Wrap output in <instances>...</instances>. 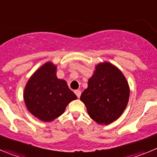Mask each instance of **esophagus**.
I'll list each match as a JSON object with an SVG mask.
<instances>
[{
  "label": "esophagus",
  "instance_id": "obj_1",
  "mask_svg": "<svg viewBox=\"0 0 157 157\" xmlns=\"http://www.w3.org/2000/svg\"><path fill=\"white\" fill-rule=\"evenodd\" d=\"M75 94H76V96H77L78 97V98H80V96H81V91L80 90H75Z\"/></svg>",
  "mask_w": 157,
  "mask_h": 157
}]
</instances>
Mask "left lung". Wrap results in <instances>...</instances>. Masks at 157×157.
<instances>
[{"instance_id": "1", "label": "left lung", "mask_w": 157, "mask_h": 157, "mask_svg": "<svg viewBox=\"0 0 157 157\" xmlns=\"http://www.w3.org/2000/svg\"><path fill=\"white\" fill-rule=\"evenodd\" d=\"M130 89L125 77L108 62L100 63L89 79L88 88L80 100L87 112L99 124H109L120 117L128 103Z\"/></svg>"}]
</instances>
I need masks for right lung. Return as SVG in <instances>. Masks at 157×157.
I'll return each mask as SVG.
<instances>
[{
  "mask_svg": "<svg viewBox=\"0 0 157 157\" xmlns=\"http://www.w3.org/2000/svg\"><path fill=\"white\" fill-rule=\"evenodd\" d=\"M56 66L46 63L29 79L24 101L32 115L42 121H52L61 116L67 105L77 99L64 80L57 78Z\"/></svg>",
  "mask_w": 157,
  "mask_h": 157,
  "instance_id": "obj_1",
  "label": "right lung"
}]
</instances>
